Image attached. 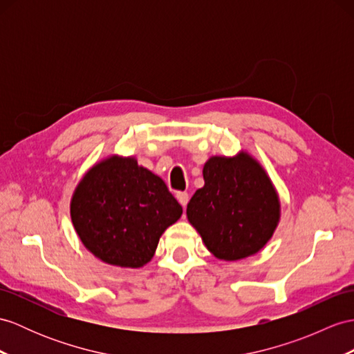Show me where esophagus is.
<instances>
[{
  "instance_id": "34e87169",
  "label": "esophagus",
  "mask_w": 354,
  "mask_h": 354,
  "mask_svg": "<svg viewBox=\"0 0 354 354\" xmlns=\"http://www.w3.org/2000/svg\"><path fill=\"white\" fill-rule=\"evenodd\" d=\"M177 200H178V203L183 205V209L186 207V204H187V201H189V194L187 192H177Z\"/></svg>"
}]
</instances>
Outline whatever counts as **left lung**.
Returning <instances> with one entry per match:
<instances>
[{
  "label": "left lung",
  "instance_id": "8db88e82",
  "mask_svg": "<svg viewBox=\"0 0 354 354\" xmlns=\"http://www.w3.org/2000/svg\"><path fill=\"white\" fill-rule=\"evenodd\" d=\"M203 177L186 214L205 248L223 261L260 252L281 219L279 195L261 163L248 151L212 156Z\"/></svg>",
  "mask_w": 354,
  "mask_h": 354
}]
</instances>
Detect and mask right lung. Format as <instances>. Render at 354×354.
<instances>
[{"instance_id": "obj_1", "label": "right lung", "mask_w": 354, "mask_h": 354, "mask_svg": "<svg viewBox=\"0 0 354 354\" xmlns=\"http://www.w3.org/2000/svg\"><path fill=\"white\" fill-rule=\"evenodd\" d=\"M183 209L163 180L133 156L103 159L85 172L71 200V218L82 245L100 261L140 269Z\"/></svg>"}]
</instances>
